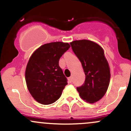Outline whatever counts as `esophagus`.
<instances>
[{"mask_svg":"<svg viewBox=\"0 0 131 131\" xmlns=\"http://www.w3.org/2000/svg\"><path fill=\"white\" fill-rule=\"evenodd\" d=\"M68 83H71V82H72V78H71V77H69V78H68Z\"/></svg>","mask_w":131,"mask_h":131,"instance_id":"esophagus-1","label":"esophagus"}]
</instances>
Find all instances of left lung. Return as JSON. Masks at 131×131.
I'll list each match as a JSON object with an SVG mask.
<instances>
[{
    "label": "left lung",
    "mask_w": 131,
    "mask_h": 131,
    "mask_svg": "<svg viewBox=\"0 0 131 131\" xmlns=\"http://www.w3.org/2000/svg\"><path fill=\"white\" fill-rule=\"evenodd\" d=\"M70 45L82 63L86 76L84 83L77 88V91L87 102H96L105 94L111 78L104 49L98 44L86 39L72 41Z\"/></svg>",
    "instance_id": "8db88e82"
}]
</instances>
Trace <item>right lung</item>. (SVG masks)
<instances>
[{
	"label": "right lung",
	"instance_id": "1",
	"mask_svg": "<svg viewBox=\"0 0 131 131\" xmlns=\"http://www.w3.org/2000/svg\"><path fill=\"white\" fill-rule=\"evenodd\" d=\"M70 47L67 42L45 44L30 57L26 69V82L29 92L38 102L49 105L61 97L68 83L59 60Z\"/></svg>",
	"mask_w": 131,
	"mask_h": 131
}]
</instances>
